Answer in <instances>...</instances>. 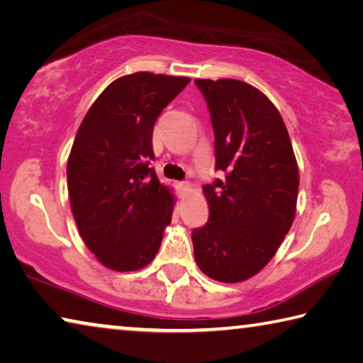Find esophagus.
I'll list each match as a JSON object with an SVG mask.
<instances>
[{
	"mask_svg": "<svg viewBox=\"0 0 363 363\" xmlns=\"http://www.w3.org/2000/svg\"><path fill=\"white\" fill-rule=\"evenodd\" d=\"M177 194H179L181 199H186L192 191V186L189 182H177Z\"/></svg>",
	"mask_w": 363,
	"mask_h": 363,
	"instance_id": "esophagus-1",
	"label": "esophagus"
}]
</instances>
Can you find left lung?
Returning a JSON list of instances; mask_svg holds the SVG:
<instances>
[{
	"instance_id": "left-lung-1",
	"label": "left lung",
	"mask_w": 363,
	"mask_h": 363,
	"mask_svg": "<svg viewBox=\"0 0 363 363\" xmlns=\"http://www.w3.org/2000/svg\"><path fill=\"white\" fill-rule=\"evenodd\" d=\"M211 114L216 169L203 186L210 216L194 229V257L208 278L240 283L278 252L296 216L298 168L281 114L254 85L195 79Z\"/></svg>"
}]
</instances>
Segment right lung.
Masks as SVG:
<instances>
[{
	"mask_svg": "<svg viewBox=\"0 0 363 363\" xmlns=\"http://www.w3.org/2000/svg\"><path fill=\"white\" fill-rule=\"evenodd\" d=\"M189 77L135 72L114 80L85 114L67 158V191L80 238L101 264L137 272L171 223L174 195L158 181L152 134Z\"/></svg>",
	"mask_w": 363,
	"mask_h": 363,
	"instance_id": "obj_1",
	"label": "right lung"
}]
</instances>
